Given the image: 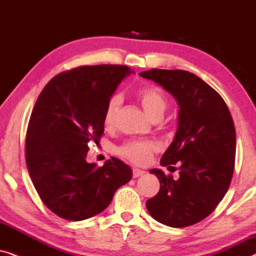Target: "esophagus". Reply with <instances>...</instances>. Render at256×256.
<instances>
[{"label":"esophagus","instance_id":"34e87169","mask_svg":"<svg viewBox=\"0 0 256 256\" xmlns=\"http://www.w3.org/2000/svg\"><path fill=\"white\" fill-rule=\"evenodd\" d=\"M146 172L141 169H132V177L134 178H138L140 176H142V174H144Z\"/></svg>","mask_w":256,"mask_h":256}]
</instances>
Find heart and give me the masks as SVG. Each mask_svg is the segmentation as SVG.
I'll list each match as a JSON object with an SVG mask.
<instances>
[{"instance_id": "1", "label": "heart", "mask_w": 256, "mask_h": 256, "mask_svg": "<svg viewBox=\"0 0 256 256\" xmlns=\"http://www.w3.org/2000/svg\"><path fill=\"white\" fill-rule=\"evenodd\" d=\"M138 99L141 102L143 110L150 118L162 116L164 110L168 107V99L162 90L157 87L149 86L138 90ZM121 96L118 94L112 96L107 100L104 108L102 121L106 128H112L116 121V116L120 110ZM157 150V144L150 140H132L118 148V154L124 158L130 160L132 163L143 166L152 160V157Z\"/></svg>"}]
</instances>
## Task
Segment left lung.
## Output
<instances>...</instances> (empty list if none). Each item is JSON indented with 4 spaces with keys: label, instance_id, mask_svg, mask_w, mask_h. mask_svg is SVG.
<instances>
[{
    "label": "left lung",
    "instance_id": "left-lung-1",
    "mask_svg": "<svg viewBox=\"0 0 256 256\" xmlns=\"http://www.w3.org/2000/svg\"><path fill=\"white\" fill-rule=\"evenodd\" d=\"M140 76L162 86L180 104L176 136L160 158L162 166H180V178L150 170L160 188L146 200V210L166 226L194 225L214 211L232 180L236 148L232 115L220 94L194 73L152 68Z\"/></svg>",
    "mask_w": 256,
    "mask_h": 256
}]
</instances>
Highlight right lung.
Listing matches in <instances>:
<instances>
[{"label": "right lung", "instance_id": "add662e5", "mask_svg": "<svg viewBox=\"0 0 256 256\" xmlns=\"http://www.w3.org/2000/svg\"><path fill=\"white\" fill-rule=\"evenodd\" d=\"M130 73L124 65L78 66L54 76L34 104L26 138V162L38 196L62 219L79 222L102 212L132 169L112 157L87 163L90 142L104 135V108Z\"/></svg>", "mask_w": 256, "mask_h": 256}]
</instances>
